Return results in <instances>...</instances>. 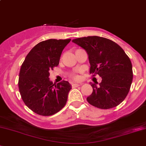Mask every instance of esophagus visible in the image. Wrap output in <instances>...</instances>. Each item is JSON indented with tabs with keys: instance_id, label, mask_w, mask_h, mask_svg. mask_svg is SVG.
Segmentation results:
<instances>
[{
	"instance_id": "1",
	"label": "esophagus",
	"mask_w": 146,
	"mask_h": 146,
	"mask_svg": "<svg viewBox=\"0 0 146 146\" xmlns=\"http://www.w3.org/2000/svg\"><path fill=\"white\" fill-rule=\"evenodd\" d=\"M80 86V84H72V88H76V87H78Z\"/></svg>"
}]
</instances>
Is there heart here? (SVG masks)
<instances>
[{"label":"heart","instance_id":"obj_1","mask_svg":"<svg viewBox=\"0 0 146 146\" xmlns=\"http://www.w3.org/2000/svg\"><path fill=\"white\" fill-rule=\"evenodd\" d=\"M71 77L75 81H79V79H80V76H79V75L76 74H72Z\"/></svg>","mask_w":146,"mask_h":146}]
</instances>
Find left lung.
Masks as SVG:
<instances>
[{"label":"left lung","mask_w":146,"mask_h":146,"mask_svg":"<svg viewBox=\"0 0 146 146\" xmlns=\"http://www.w3.org/2000/svg\"><path fill=\"white\" fill-rule=\"evenodd\" d=\"M72 42L88 53L90 74L102 78L98 86L91 83L93 92L86 98L88 103L100 109L119 105L129 94L133 80L132 64L128 55L117 43L103 37H82Z\"/></svg>","instance_id":"obj_1"}]
</instances>
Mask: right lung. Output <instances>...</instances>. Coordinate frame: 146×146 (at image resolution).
I'll return each mask as SVG.
<instances>
[{"label":"right lung","mask_w":146,"mask_h":146,"mask_svg":"<svg viewBox=\"0 0 146 146\" xmlns=\"http://www.w3.org/2000/svg\"><path fill=\"white\" fill-rule=\"evenodd\" d=\"M71 39H48L36 45L26 56L19 74V93L30 110L41 116H50L64 108L69 91L68 82L52 83L49 71L59 64L63 49Z\"/></svg>","instance_id":"right-lung-1"}]
</instances>
